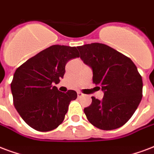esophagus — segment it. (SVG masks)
I'll use <instances>...</instances> for the list:
<instances>
[{
    "instance_id": "esophagus-1",
    "label": "esophagus",
    "mask_w": 154,
    "mask_h": 154,
    "mask_svg": "<svg viewBox=\"0 0 154 154\" xmlns=\"http://www.w3.org/2000/svg\"><path fill=\"white\" fill-rule=\"evenodd\" d=\"M77 95H78L79 97H83V96H84V93H82L81 92H77Z\"/></svg>"
}]
</instances>
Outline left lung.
<instances>
[{"label": "left lung", "mask_w": 154, "mask_h": 154, "mask_svg": "<svg viewBox=\"0 0 154 154\" xmlns=\"http://www.w3.org/2000/svg\"><path fill=\"white\" fill-rule=\"evenodd\" d=\"M77 48L80 58L92 68L93 83L104 92L102 100L92 97V104L84 108L87 119L101 130L122 127L133 115L142 98L143 82L136 65L104 44L92 43Z\"/></svg>", "instance_id": "1"}]
</instances>
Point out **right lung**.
Instances as JSON below:
<instances>
[{"label":"right lung","instance_id":"right-lung-1","mask_svg":"<svg viewBox=\"0 0 154 154\" xmlns=\"http://www.w3.org/2000/svg\"><path fill=\"white\" fill-rule=\"evenodd\" d=\"M79 57L76 47L56 45L17 68L11 83L14 106L31 128L48 131L63 122L70 102L77 98V93L74 90L60 92L54 84L63 78L66 64Z\"/></svg>","mask_w":154,"mask_h":154}]
</instances>
